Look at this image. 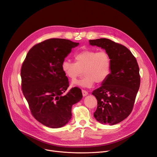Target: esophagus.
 Returning <instances> with one entry per match:
<instances>
[{"label": "esophagus", "mask_w": 157, "mask_h": 157, "mask_svg": "<svg viewBox=\"0 0 157 157\" xmlns=\"http://www.w3.org/2000/svg\"><path fill=\"white\" fill-rule=\"evenodd\" d=\"M82 96L83 97H86V95H88V91H86V90H82Z\"/></svg>", "instance_id": "esophagus-1"}]
</instances>
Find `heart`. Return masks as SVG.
Segmentation results:
<instances>
[{
    "label": "heart",
    "instance_id": "obj_1",
    "mask_svg": "<svg viewBox=\"0 0 157 157\" xmlns=\"http://www.w3.org/2000/svg\"><path fill=\"white\" fill-rule=\"evenodd\" d=\"M75 62L64 60L61 69L66 77L76 79L82 72L85 76L81 79L72 82V86L91 88L95 82L98 84L105 81L111 72V58L107 52L86 49L76 53Z\"/></svg>",
    "mask_w": 157,
    "mask_h": 157
}]
</instances>
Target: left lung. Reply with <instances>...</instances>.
Wrapping results in <instances>:
<instances>
[{
    "mask_svg": "<svg viewBox=\"0 0 157 157\" xmlns=\"http://www.w3.org/2000/svg\"><path fill=\"white\" fill-rule=\"evenodd\" d=\"M90 45L105 50L111 58V72L92 95L97 100L94 117L103 124H118L131 113L140 88V69L136 59L125 46L107 39L89 40Z\"/></svg>",
    "mask_w": 157,
    "mask_h": 157,
    "instance_id": "8db88e82",
    "label": "left lung"
}]
</instances>
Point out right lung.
I'll return each mask as SVG.
<instances>
[{"mask_svg": "<svg viewBox=\"0 0 157 157\" xmlns=\"http://www.w3.org/2000/svg\"><path fill=\"white\" fill-rule=\"evenodd\" d=\"M79 45L69 40L50 38L35 45L26 57L21 70L22 90L33 117L50 128L64 126L72 117L71 109L82 98L81 90L69 87L62 62Z\"/></svg>", "mask_w": 157, "mask_h": 157, "instance_id": "add662e5", "label": "right lung"}]
</instances>
